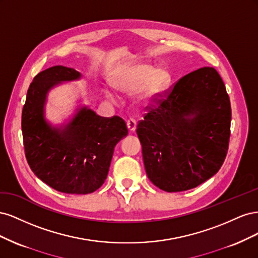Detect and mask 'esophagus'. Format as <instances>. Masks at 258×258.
Here are the masks:
<instances>
[{
  "label": "esophagus",
  "instance_id": "1",
  "mask_svg": "<svg viewBox=\"0 0 258 258\" xmlns=\"http://www.w3.org/2000/svg\"><path fill=\"white\" fill-rule=\"evenodd\" d=\"M127 127L129 129V131L131 132H135L136 131V128H137V121L135 119H128L127 120Z\"/></svg>",
  "mask_w": 258,
  "mask_h": 258
}]
</instances>
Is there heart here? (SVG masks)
I'll return each instance as SVG.
<instances>
[{"label":"heart","mask_w":258,"mask_h":258,"mask_svg":"<svg viewBox=\"0 0 258 258\" xmlns=\"http://www.w3.org/2000/svg\"><path fill=\"white\" fill-rule=\"evenodd\" d=\"M172 75L167 67L156 68L147 62H132L115 72L112 85L120 92L136 91V101L148 104L162 95L171 83ZM107 99L114 100V93L106 90Z\"/></svg>","instance_id":"1"}]
</instances>
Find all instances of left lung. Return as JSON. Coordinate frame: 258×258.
<instances>
[{
  "label": "left lung",
  "mask_w": 258,
  "mask_h": 258,
  "mask_svg": "<svg viewBox=\"0 0 258 258\" xmlns=\"http://www.w3.org/2000/svg\"><path fill=\"white\" fill-rule=\"evenodd\" d=\"M163 96L137 126L145 171L162 190H188L216 174L226 158L229 97L209 67L183 76Z\"/></svg>",
  "instance_id": "left-lung-1"
}]
</instances>
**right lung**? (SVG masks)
Returning a JSON list of instances; mask_svg holds the SVG:
<instances>
[{
  "mask_svg": "<svg viewBox=\"0 0 258 258\" xmlns=\"http://www.w3.org/2000/svg\"><path fill=\"white\" fill-rule=\"evenodd\" d=\"M81 76L76 70L62 66L38 73L28 89L21 118L26 158L33 173L53 189L76 195L90 194L102 186L114 147L128 135L120 117H101L86 106L79 108L64 127H52L45 119L48 91Z\"/></svg>",
  "mask_w": 258,
  "mask_h": 258,
  "instance_id": "obj_1",
  "label": "right lung"
}]
</instances>
